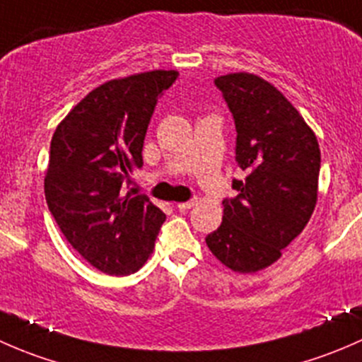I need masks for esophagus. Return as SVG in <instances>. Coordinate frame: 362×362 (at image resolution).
<instances>
[{
  "label": "esophagus",
  "instance_id": "34e87169",
  "mask_svg": "<svg viewBox=\"0 0 362 362\" xmlns=\"http://www.w3.org/2000/svg\"><path fill=\"white\" fill-rule=\"evenodd\" d=\"M196 203H198V202H196V199H192V202L178 203V204H177V208H178V210H180V211H187V210H191V208H192V206H194V204H196Z\"/></svg>",
  "mask_w": 362,
  "mask_h": 362
}]
</instances>
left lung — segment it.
<instances>
[{"label": "left lung", "mask_w": 362, "mask_h": 362, "mask_svg": "<svg viewBox=\"0 0 362 362\" xmlns=\"http://www.w3.org/2000/svg\"><path fill=\"white\" fill-rule=\"evenodd\" d=\"M236 126V160L247 173L224 199L211 254L236 273H255L282 257L305 229L319 196L320 148L315 133L268 80L247 71L215 78Z\"/></svg>", "instance_id": "1"}]
</instances>
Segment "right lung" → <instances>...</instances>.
Masks as SVG:
<instances>
[{
	"label": "right lung",
	"instance_id": "right-lung-1",
	"mask_svg": "<svg viewBox=\"0 0 362 362\" xmlns=\"http://www.w3.org/2000/svg\"><path fill=\"white\" fill-rule=\"evenodd\" d=\"M178 71L152 69L108 80L57 124L45 171V199L61 233L107 275L138 272L154 250L166 215L147 196H122L144 166L156 103Z\"/></svg>",
	"mask_w": 362,
	"mask_h": 362
}]
</instances>
